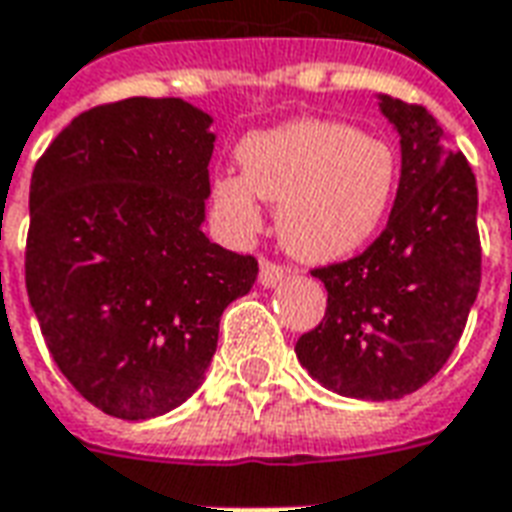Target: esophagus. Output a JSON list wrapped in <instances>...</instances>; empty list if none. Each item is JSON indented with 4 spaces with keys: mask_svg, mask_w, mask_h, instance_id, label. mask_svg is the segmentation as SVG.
<instances>
[{
    "mask_svg": "<svg viewBox=\"0 0 512 512\" xmlns=\"http://www.w3.org/2000/svg\"><path fill=\"white\" fill-rule=\"evenodd\" d=\"M285 277V268L279 266V263H271V260H260V285L263 288H274L279 279Z\"/></svg>",
    "mask_w": 512,
    "mask_h": 512,
    "instance_id": "esophagus-1",
    "label": "esophagus"
}]
</instances>
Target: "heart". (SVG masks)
I'll use <instances>...</instances> for the list:
<instances>
[{
	"instance_id": "b5f03b06",
	"label": "heart",
	"mask_w": 512,
	"mask_h": 512,
	"mask_svg": "<svg viewBox=\"0 0 512 512\" xmlns=\"http://www.w3.org/2000/svg\"><path fill=\"white\" fill-rule=\"evenodd\" d=\"M241 175H219L211 202L238 238L260 230L257 197L279 205L277 233L290 255L337 263L362 252L384 224L397 189L389 142L334 120H293L238 145Z\"/></svg>"
}]
</instances>
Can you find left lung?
<instances>
[{
  "mask_svg": "<svg viewBox=\"0 0 512 512\" xmlns=\"http://www.w3.org/2000/svg\"><path fill=\"white\" fill-rule=\"evenodd\" d=\"M400 134V183L384 233L362 255L312 271L326 315L296 356L343 397L397 400L439 373L480 290L477 180L425 106L378 95Z\"/></svg>",
  "mask_w": 512,
  "mask_h": 512,
  "instance_id": "1",
  "label": "left lung"
}]
</instances>
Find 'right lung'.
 Here are the masks:
<instances>
[{"label": "right lung", "mask_w": 512, "mask_h": 512, "mask_svg": "<svg viewBox=\"0 0 512 512\" xmlns=\"http://www.w3.org/2000/svg\"><path fill=\"white\" fill-rule=\"evenodd\" d=\"M211 115L126 98L62 128L29 186L27 293L73 389L117 419L161 417L211 365L257 260L202 233Z\"/></svg>", "instance_id": "right-lung-1"}]
</instances>
